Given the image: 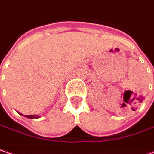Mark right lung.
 Returning <instances> with one entry per match:
<instances>
[{"label":"right lung","instance_id":"obj_1","mask_svg":"<svg viewBox=\"0 0 154 154\" xmlns=\"http://www.w3.org/2000/svg\"><path fill=\"white\" fill-rule=\"evenodd\" d=\"M20 115H21V116H24L22 114H20V113H19ZM25 117H27V118H30V119H34V118H39L38 116H35V115H31V116H25Z\"/></svg>","mask_w":154,"mask_h":154}]
</instances>
